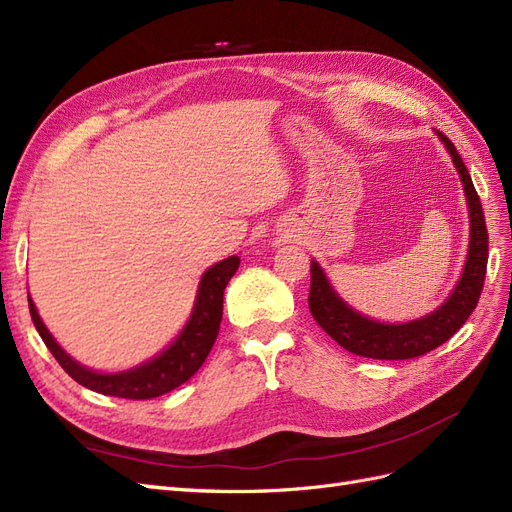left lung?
<instances>
[{"label":"left lung","mask_w":512,"mask_h":512,"mask_svg":"<svg viewBox=\"0 0 512 512\" xmlns=\"http://www.w3.org/2000/svg\"><path fill=\"white\" fill-rule=\"evenodd\" d=\"M440 141L448 149L453 164L463 181L466 192L468 211H470V247L468 260L463 267L461 280L455 290L436 312L423 318L404 322V324H386L376 322L352 309L329 284L327 275L320 269L316 260H312V284H309V312L320 324L322 331H327L335 342L344 350L365 356V359L380 361H404L414 359L431 352L433 348L448 342L470 318L474 307L480 299L487 273V256H489V235L485 226V215L480 198L474 190V183L466 164L457 153L455 145L448 141L446 134L438 132Z\"/></svg>","instance_id":"1"}]
</instances>
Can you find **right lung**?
<instances>
[{
	"mask_svg": "<svg viewBox=\"0 0 512 512\" xmlns=\"http://www.w3.org/2000/svg\"><path fill=\"white\" fill-rule=\"evenodd\" d=\"M239 262V256H228L226 260H220L218 265L207 269L205 275L200 277L192 316L183 327L181 335L164 352H160L156 359L128 371H119V374H100V371H91L81 363H76L55 342L49 329L44 327L32 299H29V314H32L34 327L46 348L55 356V361L66 369V374L72 380L83 384L85 389L123 399H153L188 382L200 369V365L205 363L215 344V337L220 333L224 288L239 269Z\"/></svg>",
	"mask_w": 512,
	"mask_h": 512,
	"instance_id": "right-lung-1",
	"label": "right lung"
}]
</instances>
